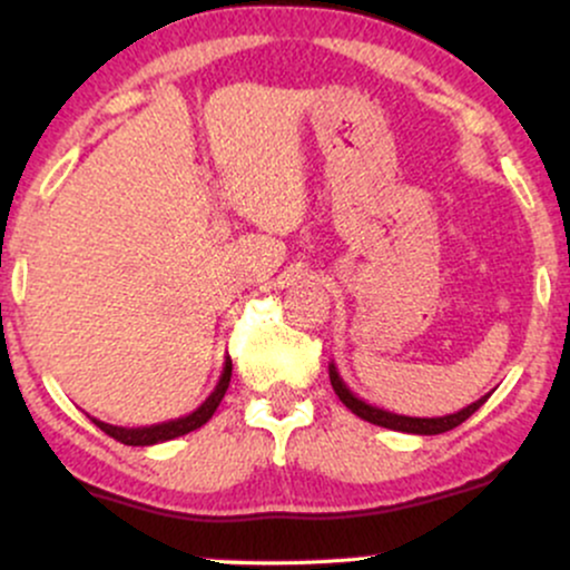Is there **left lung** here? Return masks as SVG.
Returning <instances> with one entry per match:
<instances>
[{"mask_svg":"<svg viewBox=\"0 0 570 570\" xmlns=\"http://www.w3.org/2000/svg\"><path fill=\"white\" fill-rule=\"evenodd\" d=\"M330 381H332V389H335V394L340 396V402L348 407L353 415H358L362 421H370L375 423V426H383V429H394V431H404V434H421V436H434V434H444V431L461 426L466 417H472L476 410L482 407V404L488 402V396L476 399V402L469 404V407L453 412V415H442V417H410V415H399V412H391V410H383V407H375V404L364 402L362 396H356L353 391L345 385L343 377H340V372L335 367V362H330Z\"/></svg>","mask_w":570,"mask_h":570,"instance_id":"left-lung-1","label":"left lung"}]
</instances>
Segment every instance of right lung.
<instances>
[{"label": "right lung", "instance_id": "obj_1", "mask_svg": "<svg viewBox=\"0 0 570 570\" xmlns=\"http://www.w3.org/2000/svg\"><path fill=\"white\" fill-rule=\"evenodd\" d=\"M230 375H233V362H230V356H225V367H222L219 381H217V385H214L212 394L206 396V402H203L200 407H195L189 415L174 417V421H163V423H153V426H136V429L112 426V423H104V421H98V417H90V421H94L96 426L104 431V434L112 436V440L122 442V444H134V448H147V444H160V442L176 440V436H185V434H189V431L200 429L203 423H208V417L217 412L219 402L225 399L227 385H230Z\"/></svg>", "mask_w": 570, "mask_h": 570}]
</instances>
